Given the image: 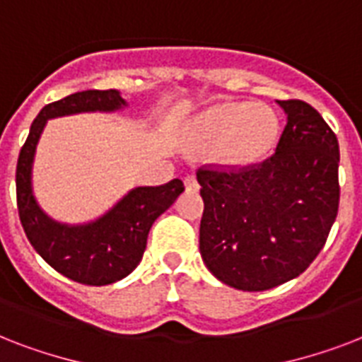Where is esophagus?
I'll use <instances>...</instances> for the list:
<instances>
[{"label":"esophagus","instance_id":"esophagus-1","mask_svg":"<svg viewBox=\"0 0 362 362\" xmlns=\"http://www.w3.org/2000/svg\"><path fill=\"white\" fill-rule=\"evenodd\" d=\"M184 186H186L187 192H197V189H199L197 178H195L193 175H187L186 178H184Z\"/></svg>","mask_w":362,"mask_h":362}]
</instances>
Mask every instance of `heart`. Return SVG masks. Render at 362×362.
I'll use <instances>...</instances> for the list:
<instances>
[{"label":"heart","instance_id":"obj_1","mask_svg":"<svg viewBox=\"0 0 362 362\" xmlns=\"http://www.w3.org/2000/svg\"><path fill=\"white\" fill-rule=\"evenodd\" d=\"M280 135V120L267 105L221 103L199 116L193 142L220 165L240 169L267 158Z\"/></svg>","mask_w":362,"mask_h":362}]
</instances>
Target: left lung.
<instances>
[{
  "instance_id": "8db88e82",
  "label": "left lung",
  "mask_w": 362,
  "mask_h": 362,
  "mask_svg": "<svg viewBox=\"0 0 362 362\" xmlns=\"http://www.w3.org/2000/svg\"><path fill=\"white\" fill-rule=\"evenodd\" d=\"M278 105L287 124L270 158L197 170L204 201L199 250L218 280L242 291L272 289L303 274L338 214L334 131L300 99Z\"/></svg>"
}]
</instances>
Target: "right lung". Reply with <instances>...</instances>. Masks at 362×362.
Returning a JSON list of instances; mask_svg holds the SVG:
<instances>
[{
    "label": "right lung",
    "mask_w": 362,
    "mask_h": 362,
    "mask_svg": "<svg viewBox=\"0 0 362 362\" xmlns=\"http://www.w3.org/2000/svg\"><path fill=\"white\" fill-rule=\"evenodd\" d=\"M125 107L116 90H86L47 105L31 124L16 163V204L20 223L35 252L59 274L84 286H107L135 270L146 250L150 227L184 192L182 180L131 189L120 203L86 226L50 220L31 189V165L45 125L56 116L112 112Z\"/></svg>",
    "instance_id": "obj_1"
}]
</instances>
